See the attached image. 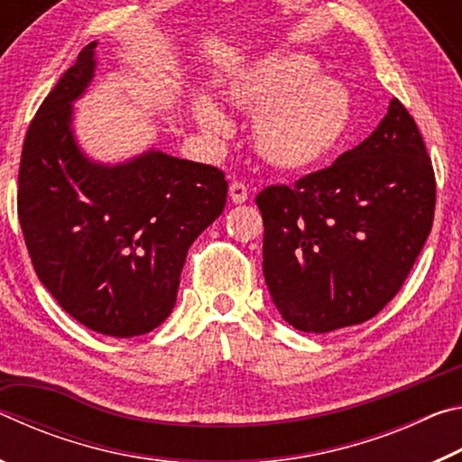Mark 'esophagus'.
<instances>
[{"mask_svg":"<svg viewBox=\"0 0 462 462\" xmlns=\"http://www.w3.org/2000/svg\"><path fill=\"white\" fill-rule=\"evenodd\" d=\"M228 193H230V199H232L234 203H245V201L248 199V187H246L245 183H242V181L230 183Z\"/></svg>","mask_w":462,"mask_h":462,"instance_id":"esophagus-1","label":"esophagus"}]
</instances>
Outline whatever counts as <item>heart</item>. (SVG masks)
I'll use <instances>...</instances> for the list:
<instances>
[{"instance_id":"heart-1","label":"heart","mask_w":462,"mask_h":462,"mask_svg":"<svg viewBox=\"0 0 462 462\" xmlns=\"http://www.w3.org/2000/svg\"><path fill=\"white\" fill-rule=\"evenodd\" d=\"M308 54H271L232 75L224 96L240 112L254 114L253 144L264 162L303 171L322 162L353 122V96L342 83L318 77ZM193 116L209 134H224L228 120L212 99L193 101Z\"/></svg>"}]
</instances>
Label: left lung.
<instances>
[{"label":"left lung","mask_w":462,"mask_h":462,"mask_svg":"<svg viewBox=\"0 0 462 462\" xmlns=\"http://www.w3.org/2000/svg\"><path fill=\"white\" fill-rule=\"evenodd\" d=\"M263 273L279 314L301 332L363 324L393 300L432 230L436 181L400 99L369 138L293 187L256 195Z\"/></svg>","instance_id":"obj_1"}]
</instances>
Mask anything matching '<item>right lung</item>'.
I'll return each instance as SVG.
<instances>
[{
  "mask_svg": "<svg viewBox=\"0 0 462 462\" xmlns=\"http://www.w3.org/2000/svg\"><path fill=\"white\" fill-rule=\"evenodd\" d=\"M89 42L38 107L18 173V217L34 271L89 330L132 338L171 316L187 250L224 212L220 169L161 151L120 165L77 144L73 101L96 75Z\"/></svg>",
  "mask_w": 462,
  "mask_h": 462,
  "instance_id": "add662e5",
  "label": "right lung"
}]
</instances>
